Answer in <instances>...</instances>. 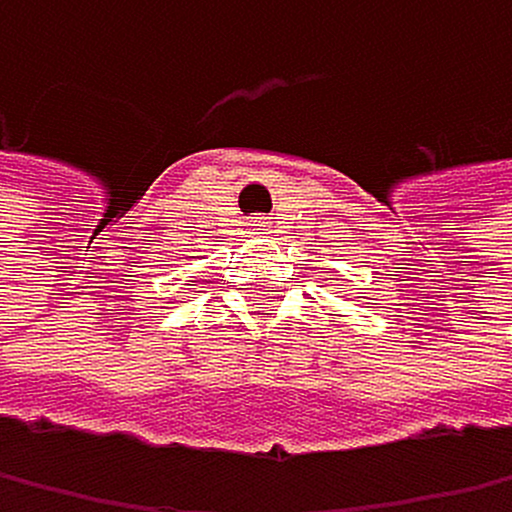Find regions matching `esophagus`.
I'll return each instance as SVG.
<instances>
[{"instance_id":"obj_1","label":"esophagus","mask_w":512,"mask_h":512,"mask_svg":"<svg viewBox=\"0 0 512 512\" xmlns=\"http://www.w3.org/2000/svg\"><path fill=\"white\" fill-rule=\"evenodd\" d=\"M251 227H254V231H264V221H254Z\"/></svg>"}]
</instances>
